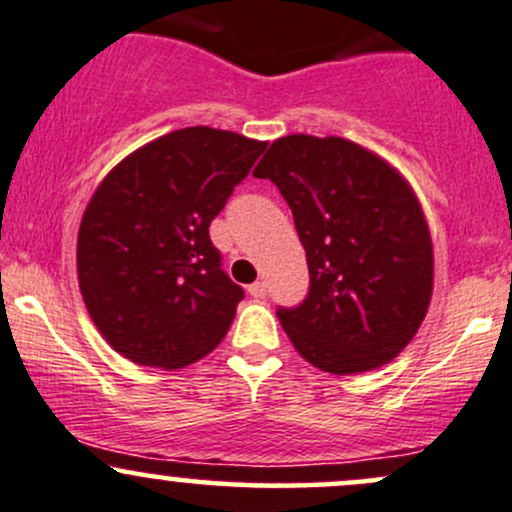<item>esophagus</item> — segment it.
Wrapping results in <instances>:
<instances>
[{
  "instance_id": "obj_1",
  "label": "esophagus",
  "mask_w": 512,
  "mask_h": 512,
  "mask_svg": "<svg viewBox=\"0 0 512 512\" xmlns=\"http://www.w3.org/2000/svg\"><path fill=\"white\" fill-rule=\"evenodd\" d=\"M247 294L252 296V299H265L267 296V284L265 282H255L247 286Z\"/></svg>"
}]
</instances>
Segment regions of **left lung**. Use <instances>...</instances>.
Wrapping results in <instances>:
<instances>
[{"label":"left lung","instance_id":"left-lung-1","mask_svg":"<svg viewBox=\"0 0 512 512\" xmlns=\"http://www.w3.org/2000/svg\"><path fill=\"white\" fill-rule=\"evenodd\" d=\"M294 213L311 286L277 316L296 352L330 374L384 367L413 340L432 299V238L396 167L338 136L277 138L255 167Z\"/></svg>","mask_w":512,"mask_h":512}]
</instances>
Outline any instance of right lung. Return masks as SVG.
<instances>
[{"mask_svg": "<svg viewBox=\"0 0 512 512\" xmlns=\"http://www.w3.org/2000/svg\"><path fill=\"white\" fill-rule=\"evenodd\" d=\"M267 143L192 126L123 157L84 209L77 279L119 355L182 369L226 338L243 289L221 269L213 218Z\"/></svg>", "mask_w": 512, "mask_h": 512, "instance_id": "right-lung-1", "label": "right lung"}]
</instances>
